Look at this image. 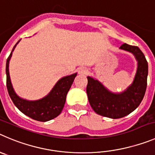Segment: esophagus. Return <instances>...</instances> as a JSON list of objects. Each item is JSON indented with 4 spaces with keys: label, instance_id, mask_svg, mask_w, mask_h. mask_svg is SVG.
<instances>
[{
    "label": "esophagus",
    "instance_id": "esophagus-1",
    "mask_svg": "<svg viewBox=\"0 0 155 155\" xmlns=\"http://www.w3.org/2000/svg\"><path fill=\"white\" fill-rule=\"evenodd\" d=\"M77 72H78V73H79V75H85V74H86V73H88V70L86 69V68L80 67V68H79V69H78Z\"/></svg>",
    "mask_w": 155,
    "mask_h": 155
}]
</instances>
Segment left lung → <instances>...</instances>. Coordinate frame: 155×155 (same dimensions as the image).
<instances>
[{"mask_svg": "<svg viewBox=\"0 0 155 155\" xmlns=\"http://www.w3.org/2000/svg\"><path fill=\"white\" fill-rule=\"evenodd\" d=\"M120 49L132 53L138 60V69L132 84L125 92L115 94L105 89L98 80L88 76L86 87L89 104L94 112L114 119L126 116L138 108L145 94L148 73L145 56L138 47L124 43Z\"/></svg>", "mask_w": 155, "mask_h": 155, "instance_id": "left-lung-1", "label": "left lung"}]
</instances>
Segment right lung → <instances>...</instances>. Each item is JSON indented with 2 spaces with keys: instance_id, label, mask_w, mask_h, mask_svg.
Returning <instances> with one entry per match:
<instances>
[{
  "instance_id": "obj_1",
  "label": "right lung",
  "mask_w": 155,
  "mask_h": 155,
  "mask_svg": "<svg viewBox=\"0 0 155 155\" xmlns=\"http://www.w3.org/2000/svg\"><path fill=\"white\" fill-rule=\"evenodd\" d=\"M19 40L13 48L6 63L7 88L11 100L19 110L27 116L40 121H47L56 118L61 113L66 102L67 92H69L77 73L65 76L56 82L51 92L42 99L37 101H27L17 96L11 85L9 75V61L12 53Z\"/></svg>"
}]
</instances>
